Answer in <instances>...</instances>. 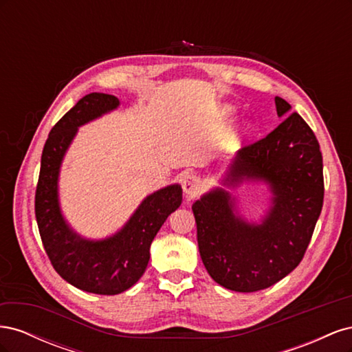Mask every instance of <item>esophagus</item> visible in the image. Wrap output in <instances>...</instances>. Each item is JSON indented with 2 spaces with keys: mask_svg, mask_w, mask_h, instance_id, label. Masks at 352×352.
Returning a JSON list of instances; mask_svg holds the SVG:
<instances>
[{
  "mask_svg": "<svg viewBox=\"0 0 352 352\" xmlns=\"http://www.w3.org/2000/svg\"><path fill=\"white\" fill-rule=\"evenodd\" d=\"M184 190L185 194H188L189 197H194L197 195L199 190H201V182H199V177L195 175H186L184 177Z\"/></svg>",
  "mask_w": 352,
  "mask_h": 352,
  "instance_id": "1",
  "label": "esophagus"
}]
</instances>
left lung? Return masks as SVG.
I'll use <instances>...</instances> for the list:
<instances>
[{
  "instance_id": "1",
  "label": "left lung",
  "mask_w": 352,
  "mask_h": 352,
  "mask_svg": "<svg viewBox=\"0 0 352 352\" xmlns=\"http://www.w3.org/2000/svg\"><path fill=\"white\" fill-rule=\"evenodd\" d=\"M279 116L291 105L276 97ZM263 179L273 208L261 226L233 214L228 192L216 189L192 206L201 260L219 285L236 292L261 291L283 279L304 258L324 198L323 158L311 127L298 113L261 140L245 145L226 180Z\"/></svg>"
}]
</instances>
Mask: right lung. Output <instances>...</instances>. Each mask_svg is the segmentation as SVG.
Here are the masks:
<instances>
[{
    "instance_id": "1",
    "label": "right lung",
    "mask_w": 352,
    "mask_h": 352,
    "mask_svg": "<svg viewBox=\"0 0 352 352\" xmlns=\"http://www.w3.org/2000/svg\"><path fill=\"white\" fill-rule=\"evenodd\" d=\"M119 105L114 95H85L52 127L41 157L35 192V216L42 245L54 270L70 285L98 295H116L129 289L144 274L150 247L163 223L182 202L179 185L154 192L136 210L129 223L110 239L83 241L61 217L57 177L61 158L78 126Z\"/></svg>"
}]
</instances>
